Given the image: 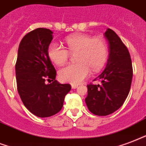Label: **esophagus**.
Instances as JSON below:
<instances>
[{"label": "esophagus", "instance_id": "1", "mask_svg": "<svg viewBox=\"0 0 146 146\" xmlns=\"http://www.w3.org/2000/svg\"><path fill=\"white\" fill-rule=\"evenodd\" d=\"M71 86H72V89H76V88H78V86H79L75 85V84H72V85H71Z\"/></svg>", "mask_w": 146, "mask_h": 146}]
</instances>
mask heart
Returning a JSON list of instances; mask_svg holds the SVG:
<instances>
[{
    "label": "heart",
    "instance_id": "obj_1",
    "mask_svg": "<svg viewBox=\"0 0 146 146\" xmlns=\"http://www.w3.org/2000/svg\"><path fill=\"white\" fill-rule=\"evenodd\" d=\"M65 42L67 49L58 43H52L47 50L50 60L58 66L65 64L70 53H77L76 60L78 63L66 66L59 70L61 81L79 84L90 76V69L97 72L103 68L108 56L107 45L104 39L100 36L93 37L86 33H76L67 36Z\"/></svg>",
    "mask_w": 146,
    "mask_h": 146
}]
</instances>
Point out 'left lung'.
I'll use <instances>...</instances> for the list:
<instances>
[{
	"label": "left lung",
	"instance_id": "obj_1",
	"mask_svg": "<svg viewBox=\"0 0 146 146\" xmlns=\"http://www.w3.org/2000/svg\"><path fill=\"white\" fill-rule=\"evenodd\" d=\"M109 42V58L105 70L96 79L101 85L89 84L85 102L91 113L108 115L119 110L129 93L132 65L129 52L117 34L108 28L104 33Z\"/></svg>",
	"mask_w": 146,
	"mask_h": 146
}]
</instances>
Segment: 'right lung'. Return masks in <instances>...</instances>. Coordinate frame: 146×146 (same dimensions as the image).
<instances>
[{
	"mask_svg": "<svg viewBox=\"0 0 146 146\" xmlns=\"http://www.w3.org/2000/svg\"><path fill=\"white\" fill-rule=\"evenodd\" d=\"M53 32L37 28L29 32L20 43L15 71L17 91L25 107L38 117L45 118L59 113L70 84L56 80V72L47 53ZM51 81L46 84V80Z\"/></svg>",
	"mask_w": 146,
	"mask_h": 146,
	"instance_id": "1",
	"label": "right lung"
}]
</instances>
